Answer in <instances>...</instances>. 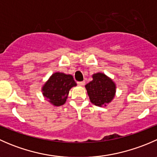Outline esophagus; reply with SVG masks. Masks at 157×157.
<instances>
[{
	"mask_svg": "<svg viewBox=\"0 0 157 157\" xmlns=\"http://www.w3.org/2000/svg\"><path fill=\"white\" fill-rule=\"evenodd\" d=\"M77 84L79 86H83L85 84V82L84 81H80V82H77Z\"/></svg>",
	"mask_w": 157,
	"mask_h": 157,
	"instance_id": "obj_1",
	"label": "esophagus"
}]
</instances>
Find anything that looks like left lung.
Returning <instances> with one entry per match:
<instances>
[{
  "label": "left lung",
  "instance_id": "obj_1",
  "mask_svg": "<svg viewBox=\"0 0 157 157\" xmlns=\"http://www.w3.org/2000/svg\"><path fill=\"white\" fill-rule=\"evenodd\" d=\"M93 79L85 86L90 102L97 106L106 105L115 97V84L102 73L93 74Z\"/></svg>",
  "mask_w": 157,
  "mask_h": 157
}]
</instances>
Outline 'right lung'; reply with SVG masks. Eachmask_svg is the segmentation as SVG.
Segmentation results:
<instances>
[{
  "label": "right lung",
  "mask_w": 157,
  "mask_h": 157,
  "mask_svg": "<svg viewBox=\"0 0 157 157\" xmlns=\"http://www.w3.org/2000/svg\"><path fill=\"white\" fill-rule=\"evenodd\" d=\"M77 86L73 76L57 72L52 74L42 87L43 96L52 105L60 106L66 102L69 90Z\"/></svg>",
  "instance_id": "add662e5"
}]
</instances>
